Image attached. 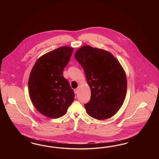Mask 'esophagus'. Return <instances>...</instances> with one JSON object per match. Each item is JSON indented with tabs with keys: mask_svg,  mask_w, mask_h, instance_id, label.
I'll use <instances>...</instances> for the list:
<instances>
[{
	"mask_svg": "<svg viewBox=\"0 0 159 159\" xmlns=\"http://www.w3.org/2000/svg\"><path fill=\"white\" fill-rule=\"evenodd\" d=\"M79 89H75L74 90V92H75V93L76 94H77V93H79Z\"/></svg>",
	"mask_w": 159,
	"mask_h": 159,
	"instance_id": "1",
	"label": "esophagus"
}]
</instances>
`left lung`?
<instances>
[{
  "label": "left lung",
  "instance_id": "left-lung-1",
  "mask_svg": "<svg viewBox=\"0 0 159 159\" xmlns=\"http://www.w3.org/2000/svg\"><path fill=\"white\" fill-rule=\"evenodd\" d=\"M75 57L82 66L91 90L90 101L84 104L89 116L98 120L114 116L122 106L127 90L124 68L110 52L84 45Z\"/></svg>",
  "mask_w": 159,
  "mask_h": 159
}]
</instances>
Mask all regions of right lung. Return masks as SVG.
<instances>
[{"label": "right lung", "instance_id": "1", "mask_svg": "<svg viewBox=\"0 0 159 159\" xmlns=\"http://www.w3.org/2000/svg\"><path fill=\"white\" fill-rule=\"evenodd\" d=\"M73 48L64 46L47 52L35 63L29 76V93L37 110L50 118L64 116L75 100L74 92L63 76Z\"/></svg>", "mask_w": 159, "mask_h": 159}]
</instances>
